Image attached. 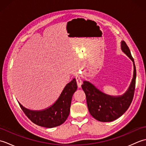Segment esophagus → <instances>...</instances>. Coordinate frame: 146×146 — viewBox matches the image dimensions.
I'll list each match as a JSON object with an SVG mask.
<instances>
[{"label":"esophagus","mask_w":146,"mask_h":146,"mask_svg":"<svg viewBox=\"0 0 146 146\" xmlns=\"http://www.w3.org/2000/svg\"><path fill=\"white\" fill-rule=\"evenodd\" d=\"M76 78V83H77V85L79 88L81 87V85H82V80L81 78V77L79 75H77L75 77Z\"/></svg>","instance_id":"obj_1"}]
</instances>
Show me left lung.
Listing matches in <instances>:
<instances>
[{
    "label": "left lung",
    "instance_id": "8db88e82",
    "mask_svg": "<svg viewBox=\"0 0 146 146\" xmlns=\"http://www.w3.org/2000/svg\"><path fill=\"white\" fill-rule=\"evenodd\" d=\"M122 50L134 63V76L128 90L120 97H111L104 94L88 82H84L82 88L86 98V104L91 115L100 122H111L124 113L131 105L135 88L136 68L134 58L125 41H122Z\"/></svg>",
    "mask_w": 146,
    "mask_h": 146
}]
</instances>
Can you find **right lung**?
Wrapping results in <instances>:
<instances>
[{
	"label": "right lung",
	"mask_w": 146,
	"mask_h": 146,
	"mask_svg": "<svg viewBox=\"0 0 146 146\" xmlns=\"http://www.w3.org/2000/svg\"><path fill=\"white\" fill-rule=\"evenodd\" d=\"M77 89L76 80L68 83L57 101L51 107L41 111H34L24 108L19 103L21 109L35 124L46 128H52L63 123L70 114L71 99Z\"/></svg>",
	"instance_id": "add662e5"
}]
</instances>
